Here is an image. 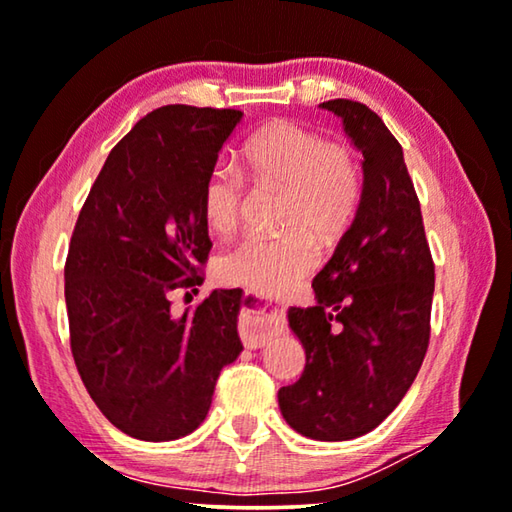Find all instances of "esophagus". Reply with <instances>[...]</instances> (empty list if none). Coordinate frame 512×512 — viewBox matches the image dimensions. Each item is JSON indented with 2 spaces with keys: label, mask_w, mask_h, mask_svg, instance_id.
Listing matches in <instances>:
<instances>
[{
  "label": "esophagus",
  "mask_w": 512,
  "mask_h": 512,
  "mask_svg": "<svg viewBox=\"0 0 512 512\" xmlns=\"http://www.w3.org/2000/svg\"><path fill=\"white\" fill-rule=\"evenodd\" d=\"M285 331V308L264 296H250L241 315V340L248 349H259Z\"/></svg>",
  "instance_id": "esophagus-1"
}]
</instances>
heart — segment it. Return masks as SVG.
Returning <instances> with one entry per match:
<instances>
[{
	"mask_svg": "<svg viewBox=\"0 0 512 512\" xmlns=\"http://www.w3.org/2000/svg\"><path fill=\"white\" fill-rule=\"evenodd\" d=\"M241 160L257 186L285 190L280 236H248L218 257L225 285L259 294H285L317 262L315 243L335 248L363 200V170L347 142L324 140L315 128L271 121L243 142ZM246 181L232 165H213L202 186V216L213 234L241 223Z\"/></svg>",
	"mask_w": 512,
	"mask_h": 512,
	"instance_id": "b5f03b06",
	"label": "heart"
}]
</instances>
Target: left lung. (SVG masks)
Here are the masks:
<instances>
[{"instance_id":"obj_1","label":"left lung","mask_w":512,"mask_h":512,"mask_svg":"<svg viewBox=\"0 0 512 512\" xmlns=\"http://www.w3.org/2000/svg\"><path fill=\"white\" fill-rule=\"evenodd\" d=\"M319 108L338 114L363 154V200L312 280L317 303L287 312L305 370L278 404L303 437L347 441L375 430L421 370L434 262L400 142L368 105L335 98Z\"/></svg>"}]
</instances>
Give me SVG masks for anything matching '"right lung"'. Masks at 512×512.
Returning a JSON list of instances; mask_svg holds the SVG:
<instances>
[{
    "instance_id": "right-lung-1",
    "label": "right lung",
    "mask_w": 512,
    "mask_h": 512,
    "mask_svg": "<svg viewBox=\"0 0 512 512\" xmlns=\"http://www.w3.org/2000/svg\"><path fill=\"white\" fill-rule=\"evenodd\" d=\"M241 117L149 112L110 151L75 223L64 266L71 352L91 400L128 437L172 441L200 427L220 370L243 349L236 289H213L181 317L170 310L174 292L204 280L202 186Z\"/></svg>"
}]
</instances>
